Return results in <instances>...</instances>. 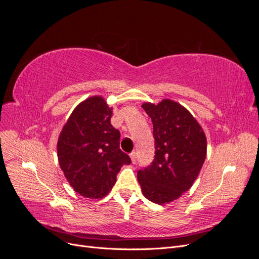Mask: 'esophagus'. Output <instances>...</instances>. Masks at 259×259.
Instances as JSON below:
<instances>
[{
  "label": "esophagus",
  "mask_w": 259,
  "mask_h": 259,
  "mask_svg": "<svg viewBox=\"0 0 259 259\" xmlns=\"http://www.w3.org/2000/svg\"><path fill=\"white\" fill-rule=\"evenodd\" d=\"M130 156H131V160H132V162L133 163H135L136 162V158H137V156H136V152L134 151V152H132L131 154H130Z\"/></svg>",
  "instance_id": "esophagus-1"
}]
</instances>
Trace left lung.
Instances as JSON below:
<instances>
[{"label": "left lung", "mask_w": 259, "mask_h": 259, "mask_svg": "<svg viewBox=\"0 0 259 259\" xmlns=\"http://www.w3.org/2000/svg\"><path fill=\"white\" fill-rule=\"evenodd\" d=\"M153 124L155 155L139 169L145 197L156 204L173 202L190 189L206 158V136L195 117L180 104L162 99L142 105Z\"/></svg>", "instance_id": "8db88e82"}]
</instances>
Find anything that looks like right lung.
I'll return each instance as SVG.
<instances>
[{"instance_id": "right-lung-1", "label": "right lung", "mask_w": 259, "mask_h": 259, "mask_svg": "<svg viewBox=\"0 0 259 259\" xmlns=\"http://www.w3.org/2000/svg\"><path fill=\"white\" fill-rule=\"evenodd\" d=\"M112 107L103 96L77 105L62 127L57 156L69 185L89 199L106 197L130 156L120 149V132L111 125Z\"/></svg>"}]
</instances>
